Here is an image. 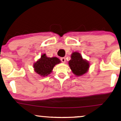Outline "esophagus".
<instances>
[{"label":"esophagus","mask_w":121,"mask_h":121,"mask_svg":"<svg viewBox=\"0 0 121 121\" xmlns=\"http://www.w3.org/2000/svg\"><path fill=\"white\" fill-rule=\"evenodd\" d=\"M60 60L61 61V62L65 63L66 62V58L65 57H61Z\"/></svg>","instance_id":"1"}]
</instances>
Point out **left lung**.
<instances>
[{
  "label": "left lung",
  "instance_id": "8db88e82",
  "mask_svg": "<svg viewBox=\"0 0 121 121\" xmlns=\"http://www.w3.org/2000/svg\"><path fill=\"white\" fill-rule=\"evenodd\" d=\"M71 57L69 64L72 72L77 76L86 73L89 69V62L84 60L79 52H73Z\"/></svg>",
  "mask_w": 121,
  "mask_h": 121
}]
</instances>
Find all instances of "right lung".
<instances>
[{
    "label": "right lung",
    "mask_w": 121,
    "mask_h": 121,
    "mask_svg": "<svg viewBox=\"0 0 121 121\" xmlns=\"http://www.w3.org/2000/svg\"><path fill=\"white\" fill-rule=\"evenodd\" d=\"M60 62V60L57 57H48L45 54H44L39 60L34 64L33 66L35 72L40 76L45 77L52 72L55 65Z\"/></svg>",
    "instance_id": "1"
}]
</instances>
